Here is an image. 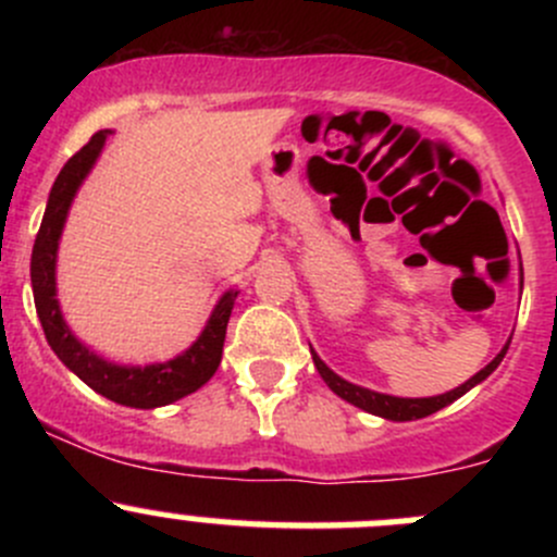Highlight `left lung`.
I'll return each instance as SVG.
<instances>
[{
  "label": "left lung",
  "instance_id": "left-lung-1",
  "mask_svg": "<svg viewBox=\"0 0 557 557\" xmlns=\"http://www.w3.org/2000/svg\"><path fill=\"white\" fill-rule=\"evenodd\" d=\"M520 274H522V267H520ZM509 342H512V339H509ZM509 342L502 347V352H498V356L493 358V361L487 363L485 369H480V372L474 374V377H469L463 385L453 387V391L442 393V396H429V398L387 396V393H377V391H369V387L352 385V383H347V380H342L336 372H331V369L325 367L323 361H320V356L312 350V347H310V352H312L314 369H318L320 377H323V383L329 385L331 391L336 393V396L345 398V401L352 404V407L363 409V412H372V414H377V418H385V420H396V423H407V420H420V418H429V414L440 412L442 407H447V404H453L455 398H460L463 393H469L471 387L480 385L482 380L491 377V374L496 372L498 363L504 361V356H507Z\"/></svg>",
  "mask_w": 557,
  "mask_h": 557
}]
</instances>
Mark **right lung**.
<instances>
[{
  "instance_id": "obj_1",
  "label": "right lung",
  "mask_w": 557,
  "mask_h": 557,
  "mask_svg": "<svg viewBox=\"0 0 557 557\" xmlns=\"http://www.w3.org/2000/svg\"><path fill=\"white\" fill-rule=\"evenodd\" d=\"M110 128L97 132L88 145H83L75 156L64 164L50 188L48 207H45L42 226H39L35 250H32V290H35L37 318L42 323L45 339L50 350L59 356L70 372H75L88 387L102 393L110 401L134 409H156L199 391L221 367L223 342H226V325L232 318L234 299L239 290H226L221 301L207 320L205 331L196 336L194 345L180 356L164 363H145V367H121V363L104 361L94 350H88L81 339L70 331L59 299H55V256H59V239L64 232L66 215L81 190L83 180L97 164L102 153Z\"/></svg>"
}]
</instances>
